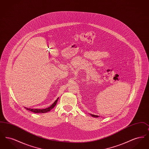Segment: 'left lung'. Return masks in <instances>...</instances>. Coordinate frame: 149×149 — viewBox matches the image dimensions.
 I'll return each instance as SVG.
<instances>
[{
    "instance_id": "8db88e82",
    "label": "left lung",
    "mask_w": 149,
    "mask_h": 149,
    "mask_svg": "<svg viewBox=\"0 0 149 149\" xmlns=\"http://www.w3.org/2000/svg\"><path fill=\"white\" fill-rule=\"evenodd\" d=\"M91 116H92V117H99V116H97V115H94V114H90Z\"/></svg>"
}]
</instances>
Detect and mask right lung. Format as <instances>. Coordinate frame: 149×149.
<instances>
[{"label":"right lung","mask_w":149,"mask_h":149,"mask_svg":"<svg viewBox=\"0 0 149 149\" xmlns=\"http://www.w3.org/2000/svg\"><path fill=\"white\" fill-rule=\"evenodd\" d=\"M58 99V98H57V99L54 102V103H53L52 104H51L49 107H48V108H45V109H33V108H27V107H24V108H25L27 110L29 111H31V112H34V113H46V112H49L50 111H51V109H52V108H54V107L56 106Z\"/></svg>","instance_id":"right-lung-1"}]
</instances>
